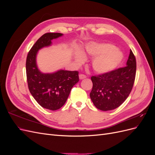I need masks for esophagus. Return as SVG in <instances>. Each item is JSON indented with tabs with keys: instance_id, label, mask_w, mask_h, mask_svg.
<instances>
[{
	"instance_id": "1",
	"label": "esophagus",
	"mask_w": 155,
	"mask_h": 155,
	"mask_svg": "<svg viewBox=\"0 0 155 155\" xmlns=\"http://www.w3.org/2000/svg\"><path fill=\"white\" fill-rule=\"evenodd\" d=\"M79 79H84V78H86V76H85V74H79Z\"/></svg>"
}]
</instances>
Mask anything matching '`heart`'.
I'll return each instance as SVG.
<instances>
[{"label":"heart","mask_w":155,"mask_h":155,"mask_svg":"<svg viewBox=\"0 0 155 155\" xmlns=\"http://www.w3.org/2000/svg\"><path fill=\"white\" fill-rule=\"evenodd\" d=\"M86 53L92 56H96L92 63V67L96 72L104 74L112 71L121 63L124 54L121 51L110 44H92L87 46ZM85 59L81 54L76 55V61L82 63Z\"/></svg>","instance_id":"1"}]
</instances>
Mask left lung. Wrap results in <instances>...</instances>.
I'll list each match as a JSON object with an SVG mask.
<instances>
[{"label":"left lung","mask_w":155,"mask_h":155,"mask_svg":"<svg viewBox=\"0 0 155 155\" xmlns=\"http://www.w3.org/2000/svg\"><path fill=\"white\" fill-rule=\"evenodd\" d=\"M136 72L137 61L130 50L127 66L92 76L90 97L97 109L110 110L122 104L132 91Z\"/></svg>","instance_id":"left-lung-1"}]
</instances>
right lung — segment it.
Returning <instances> with one entry per match:
<instances>
[{
    "mask_svg": "<svg viewBox=\"0 0 155 155\" xmlns=\"http://www.w3.org/2000/svg\"><path fill=\"white\" fill-rule=\"evenodd\" d=\"M63 34L46 33L33 45L28 54L26 62L27 83L29 91L36 101L43 108L56 110L66 102L73 86L79 81L78 71L59 70L54 74H43L37 67L36 54L51 41Z\"/></svg>",
    "mask_w": 155,
    "mask_h": 155,
    "instance_id": "1",
    "label": "right lung"
}]
</instances>
